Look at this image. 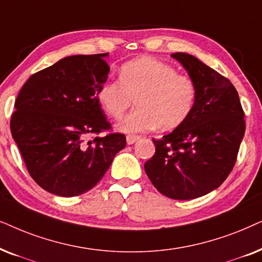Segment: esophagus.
Here are the masks:
<instances>
[{
	"instance_id": "esophagus-1",
	"label": "esophagus",
	"mask_w": 262,
	"mask_h": 262,
	"mask_svg": "<svg viewBox=\"0 0 262 262\" xmlns=\"http://www.w3.org/2000/svg\"><path fill=\"white\" fill-rule=\"evenodd\" d=\"M138 140H140V137H139V135H127V144L128 145H133L134 142H137Z\"/></svg>"
}]
</instances>
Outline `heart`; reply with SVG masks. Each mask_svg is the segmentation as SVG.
I'll list each match as a JSON object with an SVG mask.
<instances>
[{
	"mask_svg": "<svg viewBox=\"0 0 262 262\" xmlns=\"http://www.w3.org/2000/svg\"><path fill=\"white\" fill-rule=\"evenodd\" d=\"M118 80L100 85L97 98L114 120L123 117L135 99L137 109L118 124L125 133L172 129L189 116L195 86L170 64L152 57H139L122 66Z\"/></svg>",
	"mask_w": 262,
	"mask_h": 262,
	"instance_id": "1",
	"label": "heart"
}]
</instances>
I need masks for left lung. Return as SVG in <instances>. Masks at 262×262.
<instances>
[{"instance_id": "left-lung-1", "label": "left lung", "mask_w": 262, "mask_h": 262, "mask_svg": "<svg viewBox=\"0 0 262 262\" xmlns=\"http://www.w3.org/2000/svg\"><path fill=\"white\" fill-rule=\"evenodd\" d=\"M171 56L194 83V106L171 133L153 139L156 153L145 171L163 195L190 200L217 189L231 172L245 135V113L228 79L189 54Z\"/></svg>"}]
</instances>
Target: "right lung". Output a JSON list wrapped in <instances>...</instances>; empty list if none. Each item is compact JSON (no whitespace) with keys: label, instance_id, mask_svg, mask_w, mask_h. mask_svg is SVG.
Segmentation results:
<instances>
[{"label":"right lung","instance_id":"right-lung-1","mask_svg":"<svg viewBox=\"0 0 262 262\" xmlns=\"http://www.w3.org/2000/svg\"><path fill=\"white\" fill-rule=\"evenodd\" d=\"M106 54L74 55L36 73L15 100L10 132L30 175L49 193L72 198L102 180L124 134L109 130L97 98L110 68Z\"/></svg>","mask_w":262,"mask_h":262}]
</instances>
